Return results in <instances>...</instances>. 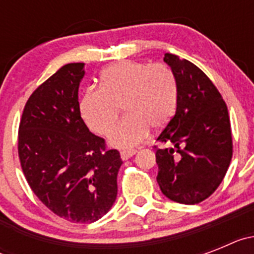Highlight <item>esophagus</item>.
Instances as JSON below:
<instances>
[{"mask_svg":"<svg viewBox=\"0 0 254 254\" xmlns=\"http://www.w3.org/2000/svg\"><path fill=\"white\" fill-rule=\"evenodd\" d=\"M137 152V150H134V149H129V150H122L121 151V158L123 159V160H127V159L132 158L134 154Z\"/></svg>","mask_w":254,"mask_h":254,"instance_id":"esophagus-1","label":"esophagus"}]
</instances>
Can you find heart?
<instances>
[{
    "instance_id": "heart-1",
    "label": "heart",
    "mask_w": 254,
    "mask_h": 254,
    "mask_svg": "<svg viewBox=\"0 0 254 254\" xmlns=\"http://www.w3.org/2000/svg\"><path fill=\"white\" fill-rule=\"evenodd\" d=\"M178 87L172 69L163 64L123 61L99 76V89H87L80 100L86 125L99 134L109 133L126 109L127 118L109 134L117 147H131L146 137L150 127L160 129L172 121Z\"/></svg>"
}]
</instances>
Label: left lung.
<instances>
[{"mask_svg":"<svg viewBox=\"0 0 254 254\" xmlns=\"http://www.w3.org/2000/svg\"><path fill=\"white\" fill-rule=\"evenodd\" d=\"M178 87L174 117L158 141L159 183L163 194L194 205L214 193L223 182L233 156L228 108L212 81L196 64L165 53Z\"/></svg>","mask_w":254,"mask_h":254,"instance_id":"obj_1","label":"left lung"}]
</instances>
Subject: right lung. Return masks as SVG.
Segmentation results:
<instances>
[{"mask_svg":"<svg viewBox=\"0 0 254 254\" xmlns=\"http://www.w3.org/2000/svg\"><path fill=\"white\" fill-rule=\"evenodd\" d=\"M84 64H68L38 86L19 126L21 169L35 196L71 223H94L117 198L118 150L89 131L80 113Z\"/></svg>","mask_w":254,"mask_h":254,"instance_id":"add662e5","label":"right lung"}]
</instances>
